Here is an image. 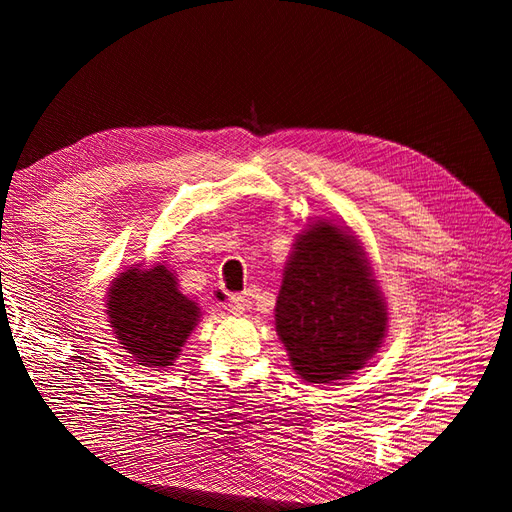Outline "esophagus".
Wrapping results in <instances>:
<instances>
[{
	"label": "esophagus",
	"mask_w": 512,
	"mask_h": 512,
	"mask_svg": "<svg viewBox=\"0 0 512 512\" xmlns=\"http://www.w3.org/2000/svg\"><path fill=\"white\" fill-rule=\"evenodd\" d=\"M228 307H230L232 314H243L245 297H241V294H230V297H228Z\"/></svg>",
	"instance_id": "34e87169"
}]
</instances>
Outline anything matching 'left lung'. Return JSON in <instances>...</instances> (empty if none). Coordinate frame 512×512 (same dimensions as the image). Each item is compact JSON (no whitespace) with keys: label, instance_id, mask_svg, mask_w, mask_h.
<instances>
[{"label":"left lung","instance_id":"1","mask_svg":"<svg viewBox=\"0 0 512 512\" xmlns=\"http://www.w3.org/2000/svg\"><path fill=\"white\" fill-rule=\"evenodd\" d=\"M386 320L363 247L348 230L318 220L301 232L275 305L292 369L316 384L354 374L380 348Z\"/></svg>","mask_w":512,"mask_h":512}]
</instances>
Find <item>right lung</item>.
Masks as SVG:
<instances>
[{
	"label": "right lung",
	"instance_id": "right-lung-1",
	"mask_svg": "<svg viewBox=\"0 0 512 512\" xmlns=\"http://www.w3.org/2000/svg\"><path fill=\"white\" fill-rule=\"evenodd\" d=\"M108 322L121 348L143 367L173 365L200 318L164 265L128 269L113 280L106 301Z\"/></svg>",
	"mask_w": 512,
	"mask_h": 512
}]
</instances>
